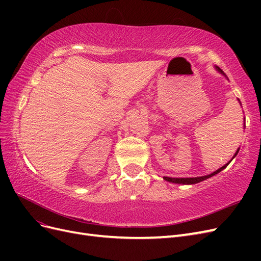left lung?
Instances as JSON below:
<instances>
[{
	"mask_svg": "<svg viewBox=\"0 0 261 261\" xmlns=\"http://www.w3.org/2000/svg\"><path fill=\"white\" fill-rule=\"evenodd\" d=\"M216 69L218 70L219 73H221V74H223L224 76H225V74L222 72V69H220L218 66H216ZM240 101V100H239ZM239 151H240V148L238 149V151L235 152V154L233 155V158H232V160L234 159V158L236 156V154L239 153ZM231 160V161H232ZM231 161H228L226 164H224L222 168H220V169H218L217 171H215L213 173H211V174H208V175H204V176H198V177H169V176H164L163 178L165 179V180H168V181H170V183H176V184H183V185H192V184H196V183H199V181H202V180H204V179H207V178H209V177H211V176H213V175H216V174H218L219 172H221L222 170H224L228 164H230V162Z\"/></svg>",
	"mask_w": 261,
	"mask_h": 261,
	"instance_id": "left-lung-1",
	"label": "left lung"
}]
</instances>
